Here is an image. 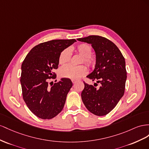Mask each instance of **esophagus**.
Returning <instances> with one entry per match:
<instances>
[{
    "instance_id": "esophagus-1",
    "label": "esophagus",
    "mask_w": 149,
    "mask_h": 149,
    "mask_svg": "<svg viewBox=\"0 0 149 149\" xmlns=\"http://www.w3.org/2000/svg\"><path fill=\"white\" fill-rule=\"evenodd\" d=\"M72 83H73V84H75L77 81H76V80H72Z\"/></svg>"
}]
</instances>
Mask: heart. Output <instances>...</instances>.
Returning a JSON list of instances; mask_svg holds the SVG:
<instances>
[{
    "mask_svg": "<svg viewBox=\"0 0 149 149\" xmlns=\"http://www.w3.org/2000/svg\"><path fill=\"white\" fill-rule=\"evenodd\" d=\"M75 50L79 55L83 57L82 63L84 62L88 65H92L94 60L91 56L92 54L91 47L87 44H80L74 48ZM71 57V53L69 49L63 50L58 57L59 64L63 65L68 63ZM88 72L87 68L85 65L73 66L72 65H67L61 67L58 71L59 75L63 78H68L70 79H78Z\"/></svg>",
    "mask_w": 149,
    "mask_h": 149,
    "instance_id": "1",
    "label": "heart"
}]
</instances>
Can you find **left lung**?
Returning <instances> with one entry per match:
<instances>
[{
  "label": "left lung",
  "instance_id": "1",
  "mask_svg": "<svg viewBox=\"0 0 149 149\" xmlns=\"http://www.w3.org/2000/svg\"><path fill=\"white\" fill-rule=\"evenodd\" d=\"M77 40L91 44L94 50L95 69L87 77L101 84L97 88L84 82L81 93L83 103L95 116H105L124 94L127 79L125 58L116 44L105 37L90 36Z\"/></svg>",
  "mask_w": 149,
  "mask_h": 149
}]
</instances>
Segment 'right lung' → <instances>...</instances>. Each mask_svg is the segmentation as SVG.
Wrapping results in <instances>:
<instances>
[{
	"label": "right lung",
	"mask_w": 149,
	"mask_h": 149,
	"mask_svg": "<svg viewBox=\"0 0 149 149\" xmlns=\"http://www.w3.org/2000/svg\"><path fill=\"white\" fill-rule=\"evenodd\" d=\"M75 39L52 40L33 47L21 67L20 84L23 99L30 110L42 119H51L60 113L67 93L72 87L71 80L62 78L49 86V79H55L53 71L58 65L63 50L74 44Z\"/></svg>",
	"instance_id": "obj_1"
}]
</instances>
